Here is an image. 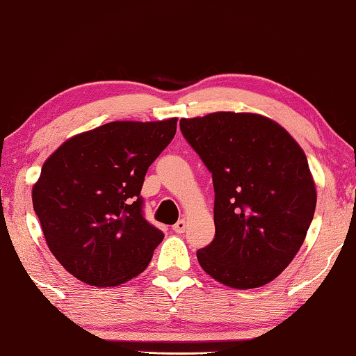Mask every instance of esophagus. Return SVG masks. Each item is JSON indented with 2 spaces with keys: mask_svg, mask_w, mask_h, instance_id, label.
Instances as JSON below:
<instances>
[{
  "mask_svg": "<svg viewBox=\"0 0 356 356\" xmlns=\"http://www.w3.org/2000/svg\"><path fill=\"white\" fill-rule=\"evenodd\" d=\"M173 230L177 232V233H184V230H186V220H184V218H181V220H178L173 225Z\"/></svg>",
  "mask_w": 356,
  "mask_h": 356,
  "instance_id": "1",
  "label": "esophagus"
}]
</instances>
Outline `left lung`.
I'll use <instances>...</instances> for the list:
<instances>
[{"label": "left lung", "mask_w": 356, "mask_h": 356, "mask_svg": "<svg viewBox=\"0 0 356 356\" xmlns=\"http://www.w3.org/2000/svg\"><path fill=\"white\" fill-rule=\"evenodd\" d=\"M184 139L212 173L216 238L197 251L209 275L232 289L275 279L303 245L316 186L298 143L256 113L181 118Z\"/></svg>", "instance_id": "obj_1"}]
</instances>
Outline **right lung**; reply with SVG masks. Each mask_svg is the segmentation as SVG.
<instances>
[{"label":"right lung","mask_w":356,"mask_h":356,"mask_svg":"<svg viewBox=\"0 0 356 356\" xmlns=\"http://www.w3.org/2000/svg\"><path fill=\"white\" fill-rule=\"evenodd\" d=\"M177 121H111L67 139L43 163L33 211L53 256L76 279L116 286L149 266L163 233L145 220L140 189Z\"/></svg>","instance_id":"obj_1"}]
</instances>
